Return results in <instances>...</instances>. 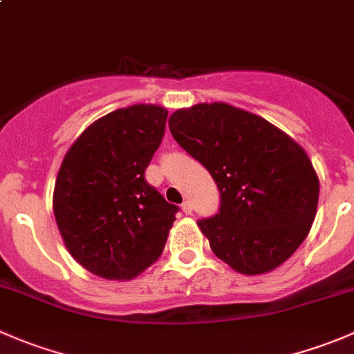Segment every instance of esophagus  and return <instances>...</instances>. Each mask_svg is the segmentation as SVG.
<instances>
[{
	"instance_id": "esophagus-1",
	"label": "esophagus",
	"mask_w": 354,
	"mask_h": 354,
	"mask_svg": "<svg viewBox=\"0 0 354 354\" xmlns=\"http://www.w3.org/2000/svg\"><path fill=\"white\" fill-rule=\"evenodd\" d=\"M181 209H183L185 214H192V212H194V205H192L190 200H185V202L181 203Z\"/></svg>"
}]
</instances>
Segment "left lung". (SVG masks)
Wrapping results in <instances>:
<instances>
[{
    "mask_svg": "<svg viewBox=\"0 0 354 354\" xmlns=\"http://www.w3.org/2000/svg\"><path fill=\"white\" fill-rule=\"evenodd\" d=\"M169 130L219 188V212L198 221L212 252L246 276L286 262L319 203L306 152L267 120L224 102L174 111Z\"/></svg>",
    "mask_w": 354,
    "mask_h": 354,
    "instance_id": "left-lung-1",
    "label": "left lung"
}]
</instances>
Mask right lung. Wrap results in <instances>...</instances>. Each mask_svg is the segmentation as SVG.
<instances>
[{
  "mask_svg": "<svg viewBox=\"0 0 354 354\" xmlns=\"http://www.w3.org/2000/svg\"><path fill=\"white\" fill-rule=\"evenodd\" d=\"M167 111L137 104L94 121L66 152L55 185L56 223L88 272L131 279L156 262L180 207L145 180Z\"/></svg>",
  "mask_w": 354,
  "mask_h": 354,
  "instance_id": "add662e5",
  "label": "right lung"
}]
</instances>
